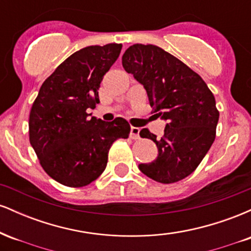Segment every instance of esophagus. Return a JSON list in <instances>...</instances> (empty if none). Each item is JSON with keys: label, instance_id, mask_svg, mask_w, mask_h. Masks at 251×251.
<instances>
[{"label": "esophagus", "instance_id": "obj_1", "mask_svg": "<svg viewBox=\"0 0 251 251\" xmlns=\"http://www.w3.org/2000/svg\"><path fill=\"white\" fill-rule=\"evenodd\" d=\"M139 132H140L139 127H134V126H132L131 132H129V137H131V139H139Z\"/></svg>", "mask_w": 251, "mask_h": 251}]
</instances>
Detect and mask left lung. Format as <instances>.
I'll return each mask as SVG.
<instances>
[{
  "instance_id": "left-lung-1",
  "label": "left lung",
  "mask_w": 251,
  "mask_h": 251,
  "mask_svg": "<svg viewBox=\"0 0 251 251\" xmlns=\"http://www.w3.org/2000/svg\"><path fill=\"white\" fill-rule=\"evenodd\" d=\"M123 67L146 89L155 116L166 120L164 135L148 128L140 137L158 148L154 162L139 170L155 181L171 184L197 169L216 138L220 112L204 80L177 57L154 45L135 43L123 55Z\"/></svg>"
}]
</instances>
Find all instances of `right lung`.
<instances>
[{"label":"right lung","mask_w":251,"mask_h":251,"mask_svg":"<svg viewBox=\"0 0 251 251\" xmlns=\"http://www.w3.org/2000/svg\"><path fill=\"white\" fill-rule=\"evenodd\" d=\"M122 43L88 46L57 66L42 83L29 114V142L42 169L54 180L81 188L107 165L108 151L128 138L124 118L102 122L87 109L99 102L98 89L122 50Z\"/></svg>","instance_id":"obj_1"}]
</instances>
